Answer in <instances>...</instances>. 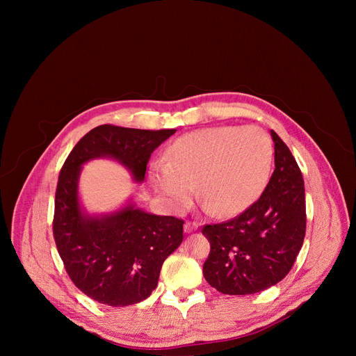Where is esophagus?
I'll use <instances>...</instances> for the list:
<instances>
[{"instance_id":"obj_1","label":"esophagus","mask_w":356,"mask_h":356,"mask_svg":"<svg viewBox=\"0 0 356 356\" xmlns=\"http://www.w3.org/2000/svg\"><path fill=\"white\" fill-rule=\"evenodd\" d=\"M199 229V224L197 222H195V221H187L186 224H184V232L186 233H193V232H196Z\"/></svg>"}]
</instances>
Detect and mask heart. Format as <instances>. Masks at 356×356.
<instances>
[{
    "label": "heart",
    "mask_w": 356,
    "mask_h": 356,
    "mask_svg": "<svg viewBox=\"0 0 356 356\" xmlns=\"http://www.w3.org/2000/svg\"><path fill=\"white\" fill-rule=\"evenodd\" d=\"M272 159V143L260 127H207L178 138L152 178L172 209L188 207L197 182L204 209L232 215L260 197Z\"/></svg>",
    "instance_id": "obj_1"
}]
</instances>
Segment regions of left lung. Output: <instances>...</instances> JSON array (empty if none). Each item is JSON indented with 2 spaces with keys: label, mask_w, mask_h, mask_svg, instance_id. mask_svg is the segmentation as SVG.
<instances>
[{
  "label": "left lung",
  "mask_w": 356,
  "mask_h": 356,
  "mask_svg": "<svg viewBox=\"0 0 356 356\" xmlns=\"http://www.w3.org/2000/svg\"><path fill=\"white\" fill-rule=\"evenodd\" d=\"M275 170L261 197L239 217L202 229L211 243L203 264L208 284L222 294L248 296L289 273L306 233L305 181L275 131Z\"/></svg>",
  "instance_id": "left-lung-1"
}]
</instances>
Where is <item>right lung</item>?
Masks as SVG:
<instances>
[{
  "mask_svg": "<svg viewBox=\"0 0 356 356\" xmlns=\"http://www.w3.org/2000/svg\"><path fill=\"white\" fill-rule=\"evenodd\" d=\"M175 132L102 124L80 139L60 169L53 236L74 285L98 303L123 307L152 296L161 264L184 238V221L145 212L134 202L90 215L79 196L81 168L93 159H113L143 182L152 153Z\"/></svg>",
  "mask_w": 356,
  "mask_h": 356,
  "instance_id": "obj_1",
  "label": "right lung"
}]
</instances>
